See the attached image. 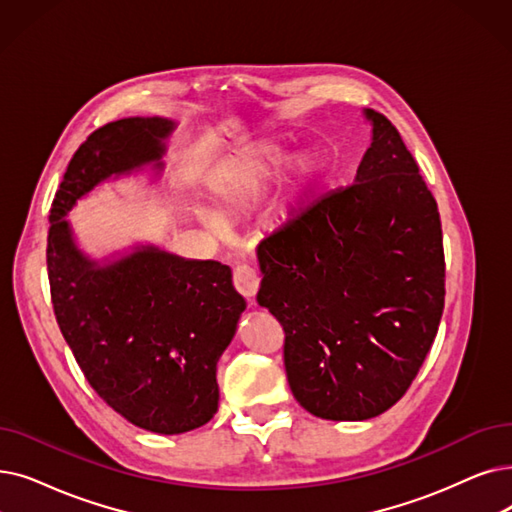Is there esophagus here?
Wrapping results in <instances>:
<instances>
[{
  "label": "esophagus",
  "mask_w": 512,
  "mask_h": 512,
  "mask_svg": "<svg viewBox=\"0 0 512 512\" xmlns=\"http://www.w3.org/2000/svg\"><path fill=\"white\" fill-rule=\"evenodd\" d=\"M234 286L242 297L253 299L259 291V276L249 265H238L234 270Z\"/></svg>",
  "instance_id": "34e87169"
}]
</instances>
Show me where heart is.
<instances>
[{"label": "heart", "instance_id": "obj_1", "mask_svg": "<svg viewBox=\"0 0 512 512\" xmlns=\"http://www.w3.org/2000/svg\"><path fill=\"white\" fill-rule=\"evenodd\" d=\"M282 161H284V154L278 148H272V146L259 148L255 152V157L249 161L247 169H244L242 184L247 188H257V186L265 184L278 171ZM314 171L316 169L309 161H299V165L293 169V173L286 177L278 203L272 209L274 224H284V221H288V217L293 215Z\"/></svg>", "mask_w": 512, "mask_h": 512}]
</instances>
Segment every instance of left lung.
I'll use <instances>...</instances> for the list:
<instances>
[{
  "label": "left lung",
  "instance_id": "obj_1",
  "mask_svg": "<svg viewBox=\"0 0 512 512\" xmlns=\"http://www.w3.org/2000/svg\"><path fill=\"white\" fill-rule=\"evenodd\" d=\"M364 117L372 142L353 184L257 247V303L284 328L288 385L326 420H368L402 399L446 297L435 198L391 121Z\"/></svg>",
  "mask_w": 512,
  "mask_h": 512
}]
</instances>
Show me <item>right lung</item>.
<instances>
[{"mask_svg":"<svg viewBox=\"0 0 512 512\" xmlns=\"http://www.w3.org/2000/svg\"><path fill=\"white\" fill-rule=\"evenodd\" d=\"M175 127L129 117L96 129L66 167L48 234L54 314L87 383L131 425L161 435L203 427L217 412V362L247 301L219 261L154 244L92 259L66 215L108 180L146 169L159 177Z\"/></svg>","mask_w":512,"mask_h":512,"instance_id":"right-lung-1","label":"right lung"}]
</instances>
